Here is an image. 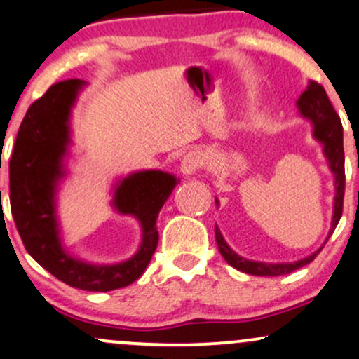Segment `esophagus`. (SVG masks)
<instances>
[{
	"label": "esophagus",
	"instance_id": "1",
	"mask_svg": "<svg viewBox=\"0 0 359 359\" xmlns=\"http://www.w3.org/2000/svg\"><path fill=\"white\" fill-rule=\"evenodd\" d=\"M201 164H203V158H201L200 153H196V151H191V153H188L183 158L180 170H181V172H183V175L189 176V175H193V172H196L198 170H200Z\"/></svg>",
	"mask_w": 359,
	"mask_h": 359
}]
</instances>
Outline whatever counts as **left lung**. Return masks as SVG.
Segmentation results:
<instances>
[{"label": "left lung", "mask_w": 359, "mask_h": 359, "mask_svg": "<svg viewBox=\"0 0 359 359\" xmlns=\"http://www.w3.org/2000/svg\"><path fill=\"white\" fill-rule=\"evenodd\" d=\"M297 107L301 116L304 119L311 121L313 124V136L318 142L323 144V153L326 156L327 164H330V170L334 175V208H332V222H331V230L327 233V238L331 237L332 231L338 226L341 215H343V200H344V147H343V126L336 114L334 109L327 99L326 90L319 86L314 80H309L307 88L302 92L301 97L297 100ZM215 203H220L218 198H215ZM215 238H217V245L223 259L226 260V264H230L231 267L237 269L240 272L250 273V276H284V273H290L297 269L304 267L309 262L318 257L321 248L314 252V254L307 255L306 259L297 260V262H282V264H265V262H257V260H247L243 257H240L237 252H233L229 247V243L223 238L222 231L218 230V226H215Z\"/></svg>", "instance_id": "obj_1"}]
</instances>
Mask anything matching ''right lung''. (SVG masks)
<instances>
[{
    "label": "right lung",
    "instance_id": "add662e5",
    "mask_svg": "<svg viewBox=\"0 0 359 359\" xmlns=\"http://www.w3.org/2000/svg\"><path fill=\"white\" fill-rule=\"evenodd\" d=\"M86 82L63 80L35 100L25 114L10 159V203L27 252L45 271L75 289L107 292L142 276L158 247L159 210L178 178L159 170L130 172L114 184L112 206L141 223L137 252L119 264H88L65 250L57 217L58 184L67 176L70 116Z\"/></svg>",
    "mask_w": 359,
    "mask_h": 359
}]
</instances>
